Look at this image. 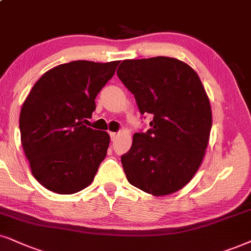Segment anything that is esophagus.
<instances>
[{"instance_id": "obj_1", "label": "esophagus", "mask_w": 251, "mask_h": 251, "mask_svg": "<svg viewBox=\"0 0 251 251\" xmlns=\"http://www.w3.org/2000/svg\"><path fill=\"white\" fill-rule=\"evenodd\" d=\"M117 135H118V134H117V133H115V132H110V136H111V140H115V139L117 138Z\"/></svg>"}]
</instances>
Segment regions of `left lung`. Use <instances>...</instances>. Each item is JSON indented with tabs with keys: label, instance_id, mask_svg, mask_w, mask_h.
Instances as JSON below:
<instances>
[{
	"label": "left lung",
	"instance_id": "1",
	"mask_svg": "<svg viewBox=\"0 0 251 251\" xmlns=\"http://www.w3.org/2000/svg\"><path fill=\"white\" fill-rule=\"evenodd\" d=\"M117 75L134 95L141 115L151 126L133 135L122 156L127 180L153 196H166L188 184L207 148L212 110L199 76L175 58L124 60Z\"/></svg>",
	"mask_w": 251,
	"mask_h": 251
}]
</instances>
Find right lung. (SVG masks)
<instances>
[{
    "instance_id": "right-lung-1",
    "label": "right lung",
    "mask_w": 251,
    "mask_h": 251,
    "mask_svg": "<svg viewBox=\"0 0 251 251\" xmlns=\"http://www.w3.org/2000/svg\"><path fill=\"white\" fill-rule=\"evenodd\" d=\"M118 65L85 60L62 63L47 71L27 95L20 115L22 146L34 178L50 191L72 195L94 180L110 135L84 123Z\"/></svg>"
}]
</instances>
